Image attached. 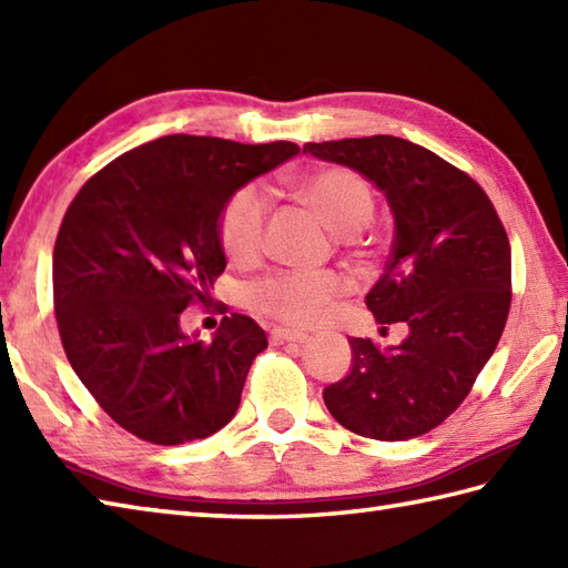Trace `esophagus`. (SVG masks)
<instances>
[{
	"instance_id": "esophagus-1",
	"label": "esophagus",
	"mask_w": 568,
	"mask_h": 568,
	"mask_svg": "<svg viewBox=\"0 0 568 568\" xmlns=\"http://www.w3.org/2000/svg\"><path fill=\"white\" fill-rule=\"evenodd\" d=\"M271 339H273V342H277V344H283V342H297V344H305V342L310 339V334L300 332V329L275 327V329L271 332Z\"/></svg>"
}]
</instances>
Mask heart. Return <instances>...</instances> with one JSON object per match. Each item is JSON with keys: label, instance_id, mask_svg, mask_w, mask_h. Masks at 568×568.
<instances>
[{"label": "heart", "instance_id": "1", "mask_svg": "<svg viewBox=\"0 0 568 568\" xmlns=\"http://www.w3.org/2000/svg\"><path fill=\"white\" fill-rule=\"evenodd\" d=\"M295 190L336 234H356L364 229L376 200L371 185L358 173L342 165L312 168L293 178ZM271 197L258 185L239 187L220 214V241L236 263L261 256ZM348 293V281L336 271H281L251 287V305L281 322L312 327L327 320L336 303Z\"/></svg>", "mask_w": 568, "mask_h": 568}]
</instances>
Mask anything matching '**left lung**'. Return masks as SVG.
Instances as JSON below:
<instances>
[{"instance_id":"left-lung-1","label":"left lung","mask_w":568,"mask_h":568,"mask_svg":"<svg viewBox=\"0 0 568 568\" xmlns=\"http://www.w3.org/2000/svg\"><path fill=\"white\" fill-rule=\"evenodd\" d=\"M385 192L395 236L366 307L407 336L381 348L352 336L354 366L324 388V405L361 437L405 442L439 427L466 400L508 322L510 241L474 178L397 136L305 143Z\"/></svg>"}]
</instances>
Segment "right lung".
I'll use <instances>...</instances> for the list:
<instances>
[{"instance_id":"right-lung-1","label":"right lung","mask_w":568,"mask_h":568,"mask_svg":"<svg viewBox=\"0 0 568 568\" xmlns=\"http://www.w3.org/2000/svg\"><path fill=\"white\" fill-rule=\"evenodd\" d=\"M297 143L173 134L106 163L80 187L53 248L60 342L84 388L134 437L175 446L236 415L265 332L224 317L212 342L180 329L226 268L220 214Z\"/></svg>"}]
</instances>
